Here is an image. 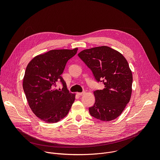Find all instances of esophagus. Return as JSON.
<instances>
[{
	"label": "esophagus",
	"instance_id": "esophagus-1",
	"mask_svg": "<svg viewBox=\"0 0 160 160\" xmlns=\"http://www.w3.org/2000/svg\"><path fill=\"white\" fill-rule=\"evenodd\" d=\"M85 94V92H78V93H77V94H78V96H83Z\"/></svg>",
	"mask_w": 160,
	"mask_h": 160
}]
</instances>
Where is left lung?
<instances>
[{"label":"left lung","instance_id":"left-lung-1","mask_svg":"<svg viewBox=\"0 0 160 160\" xmlns=\"http://www.w3.org/2000/svg\"><path fill=\"white\" fill-rule=\"evenodd\" d=\"M92 71L97 82L104 85L94 92L96 101L90 115L109 122L118 117L130 99L132 74L127 61L119 52L107 46L85 49L78 54Z\"/></svg>","mask_w":160,"mask_h":160}]
</instances>
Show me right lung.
I'll return each instance as SVG.
<instances>
[{"mask_svg": "<svg viewBox=\"0 0 160 160\" xmlns=\"http://www.w3.org/2000/svg\"><path fill=\"white\" fill-rule=\"evenodd\" d=\"M73 50H51L35 57L28 64L23 83L24 92L30 108L41 120L56 123L66 116L75 101L61 75L66 64L77 52ZM61 82L63 88L56 89Z\"/></svg>", "mask_w": 160, "mask_h": 160, "instance_id": "obj_1", "label": "right lung"}]
</instances>
